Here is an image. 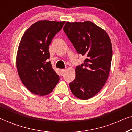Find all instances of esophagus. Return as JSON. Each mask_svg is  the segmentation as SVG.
Listing matches in <instances>:
<instances>
[{"instance_id": "1", "label": "esophagus", "mask_w": 132, "mask_h": 132, "mask_svg": "<svg viewBox=\"0 0 132 132\" xmlns=\"http://www.w3.org/2000/svg\"><path fill=\"white\" fill-rule=\"evenodd\" d=\"M66 71V69H61V73H63L65 72Z\"/></svg>"}]
</instances>
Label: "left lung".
I'll list each match as a JSON object with an SVG mask.
<instances>
[{"label": "left lung", "mask_w": 132, "mask_h": 132, "mask_svg": "<svg viewBox=\"0 0 132 132\" xmlns=\"http://www.w3.org/2000/svg\"><path fill=\"white\" fill-rule=\"evenodd\" d=\"M63 30L84 63L76 67V77L69 83L74 96L87 100L96 95L108 77L112 57V45L107 33L92 22H66Z\"/></svg>", "instance_id": "1"}]
</instances>
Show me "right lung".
<instances>
[{
    "label": "right lung",
    "instance_id": "right-lung-1",
    "mask_svg": "<svg viewBox=\"0 0 132 132\" xmlns=\"http://www.w3.org/2000/svg\"><path fill=\"white\" fill-rule=\"evenodd\" d=\"M65 21H39L25 31L18 48L16 68L26 87L37 95L50 93L59 81V76L48 62L49 45Z\"/></svg>",
    "mask_w": 132,
    "mask_h": 132
}]
</instances>
